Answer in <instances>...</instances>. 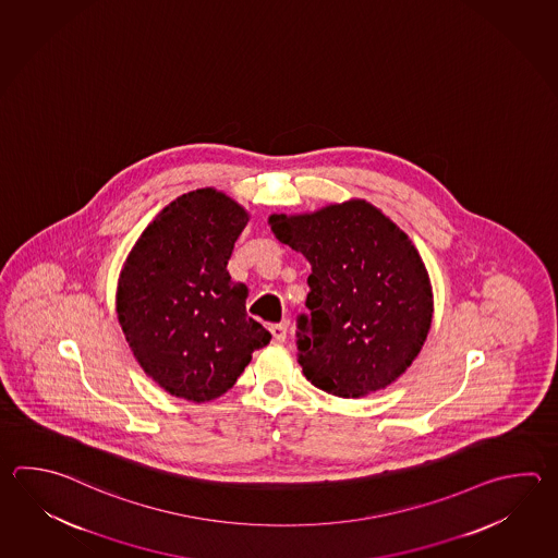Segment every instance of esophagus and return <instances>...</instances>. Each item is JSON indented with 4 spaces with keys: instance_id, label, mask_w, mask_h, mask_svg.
Listing matches in <instances>:
<instances>
[{
    "instance_id": "1",
    "label": "esophagus",
    "mask_w": 558,
    "mask_h": 558,
    "mask_svg": "<svg viewBox=\"0 0 558 558\" xmlns=\"http://www.w3.org/2000/svg\"><path fill=\"white\" fill-rule=\"evenodd\" d=\"M270 333H272V340L276 343H284L286 336H288V324L282 322V324H272L270 326Z\"/></svg>"
}]
</instances>
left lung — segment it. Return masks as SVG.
<instances>
[{"mask_svg":"<svg viewBox=\"0 0 558 558\" xmlns=\"http://www.w3.org/2000/svg\"><path fill=\"white\" fill-rule=\"evenodd\" d=\"M274 236L306 256L298 362L314 386L362 398L393 384L429 333V274L408 234L365 201L272 215Z\"/></svg>","mask_w":558,"mask_h":558,"instance_id":"obj_1","label":"left lung"}]
</instances>
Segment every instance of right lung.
<instances>
[{
	"label": "right lung",
	"mask_w": 558,
	"mask_h": 558,
	"mask_svg": "<svg viewBox=\"0 0 558 558\" xmlns=\"http://www.w3.org/2000/svg\"><path fill=\"white\" fill-rule=\"evenodd\" d=\"M246 225L239 203L198 189L165 206L126 256L117 318L143 372L171 396L220 398L272 338L227 270Z\"/></svg>",
	"instance_id": "add662e5"
}]
</instances>
